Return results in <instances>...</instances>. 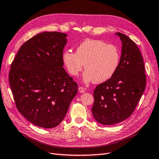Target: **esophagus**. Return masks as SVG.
Listing matches in <instances>:
<instances>
[{"mask_svg":"<svg viewBox=\"0 0 159 159\" xmlns=\"http://www.w3.org/2000/svg\"><path fill=\"white\" fill-rule=\"evenodd\" d=\"M78 89H79V91L80 93H84L85 91V88H84L83 87H81V86H80Z\"/></svg>","mask_w":159,"mask_h":159,"instance_id":"1","label":"esophagus"}]
</instances>
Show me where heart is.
<instances>
[{
    "instance_id": "b5f03b06",
    "label": "heart",
    "mask_w": 159,
    "mask_h": 159,
    "mask_svg": "<svg viewBox=\"0 0 159 159\" xmlns=\"http://www.w3.org/2000/svg\"><path fill=\"white\" fill-rule=\"evenodd\" d=\"M120 58L117 46L102 40L90 39L81 42L75 53L66 50L62 54V60L71 75H78L84 66L85 83L94 81L99 84L109 80L117 70Z\"/></svg>"
}]
</instances>
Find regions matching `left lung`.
<instances>
[{
  "mask_svg": "<svg viewBox=\"0 0 159 159\" xmlns=\"http://www.w3.org/2000/svg\"><path fill=\"white\" fill-rule=\"evenodd\" d=\"M122 42L121 56L114 75L93 91L91 111L102 125L121 123L131 116L145 91L146 75L141 53L131 39L116 33Z\"/></svg>",
  "mask_w": 159,
  "mask_h": 159,
  "instance_id": "obj_1",
  "label": "left lung"
}]
</instances>
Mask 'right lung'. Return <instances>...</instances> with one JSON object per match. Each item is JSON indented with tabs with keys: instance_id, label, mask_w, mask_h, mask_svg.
I'll return each instance as SVG.
<instances>
[{
	"instance_id": "right-lung-1",
	"label": "right lung",
	"mask_w": 159,
	"mask_h": 159,
	"mask_svg": "<svg viewBox=\"0 0 159 159\" xmlns=\"http://www.w3.org/2000/svg\"><path fill=\"white\" fill-rule=\"evenodd\" d=\"M66 37L44 32L31 38L20 48L9 71L18 111L42 128L58 125L78 93V84L63 68Z\"/></svg>"
}]
</instances>
